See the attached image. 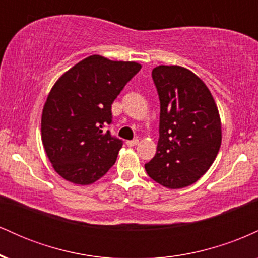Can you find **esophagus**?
<instances>
[{
    "label": "esophagus",
    "mask_w": 258,
    "mask_h": 258,
    "mask_svg": "<svg viewBox=\"0 0 258 258\" xmlns=\"http://www.w3.org/2000/svg\"><path fill=\"white\" fill-rule=\"evenodd\" d=\"M138 142H139L138 139L136 138V139H132V141H127L126 144H127V146H128V147H135V146H137Z\"/></svg>",
    "instance_id": "34e87169"
}]
</instances>
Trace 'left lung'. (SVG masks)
Segmentation results:
<instances>
[{"label": "left lung", "mask_w": 258, "mask_h": 258, "mask_svg": "<svg viewBox=\"0 0 258 258\" xmlns=\"http://www.w3.org/2000/svg\"><path fill=\"white\" fill-rule=\"evenodd\" d=\"M152 78L160 99L159 142L144 167L159 184L184 188L209 170L220 150L217 105L206 85L185 68L159 65Z\"/></svg>", "instance_id": "8db88e82"}]
</instances>
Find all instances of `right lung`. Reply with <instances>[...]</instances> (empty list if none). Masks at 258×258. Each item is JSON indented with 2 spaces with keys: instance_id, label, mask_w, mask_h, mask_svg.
I'll list each match as a JSON object with an SVG mask.
<instances>
[{
  "instance_id": "obj_1",
  "label": "right lung",
  "mask_w": 258,
  "mask_h": 258,
  "mask_svg": "<svg viewBox=\"0 0 258 258\" xmlns=\"http://www.w3.org/2000/svg\"><path fill=\"white\" fill-rule=\"evenodd\" d=\"M135 61L90 55L59 78L44 103L41 133L47 156L59 176L92 184L115 164L122 141L112 137L111 104L141 70Z\"/></svg>"
}]
</instances>
